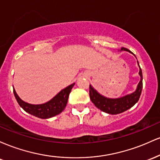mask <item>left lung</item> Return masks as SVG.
Wrapping results in <instances>:
<instances>
[{"instance_id":"left-lung-1","label":"left lung","mask_w":160,"mask_h":160,"mask_svg":"<svg viewBox=\"0 0 160 160\" xmlns=\"http://www.w3.org/2000/svg\"><path fill=\"white\" fill-rule=\"evenodd\" d=\"M121 50H126L131 52V51L128 50V49L124 48V47H122ZM139 74L141 76V80L138 85L136 91L134 92L132 94L126 95V96L120 98L112 99L102 96L98 93V92L93 89L92 86L89 85V97H90L92 102L94 103L95 107L98 108L101 111L110 113V114H117V113H120L127 111L128 109L131 108L136 104L141 94V90H142L143 87V77L141 68L140 71H139Z\"/></svg>"}]
</instances>
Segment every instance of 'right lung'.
Returning a JSON list of instances; mask_svg holds the SVG:
<instances>
[{
  "mask_svg": "<svg viewBox=\"0 0 160 160\" xmlns=\"http://www.w3.org/2000/svg\"><path fill=\"white\" fill-rule=\"evenodd\" d=\"M74 86V83L68 86L65 89H62L48 102L42 104H31L26 103L18 96L14 89L13 93L16 101L24 111L39 118L47 119L54 117L64 111L67 104L69 94Z\"/></svg>",
  "mask_w": 160,
  "mask_h": 160,
  "instance_id": "obj_1",
  "label": "right lung"
}]
</instances>
